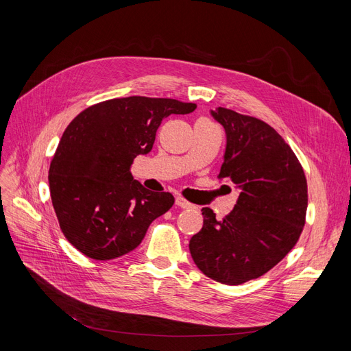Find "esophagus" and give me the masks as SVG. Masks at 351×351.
<instances>
[{
	"mask_svg": "<svg viewBox=\"0 0 351 351\" xmlns=\"http://www.w3.org/2000/svg\"><path fill=\"white\" fill-rule=\"evenodd\" d=\"M176 204L181 208H190L191 207V203L187 202V199L184 197H177L176 198Z\"/></svg>",
	"mask_w": 351,
	"mask_h": 351,
	"instance_id": "obj_1",
	"label": "esophagus"
}]
</instances>
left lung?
Wrapping results in <instances>:
<instances>
[{
	"label": "left lung",
	"instance_id": "8db88e82",
	"mask_svg": "<svg viewBox=\"0 0 351 351\" xmlns=\"http://www.w3.org/2000/svg\"><path fill=\"white\" fill-rule=\"evenodd\" d=\"M227 134L219 180L240 189L223 220L203 208V228L190 253L207 277L228 286L258 278L285 258L302 234L307 180L291 147L267 123L219 107L211 111Z\"/></svg>",
	"mask_w": 351,
	"mask_h": 351
}]
</instances>
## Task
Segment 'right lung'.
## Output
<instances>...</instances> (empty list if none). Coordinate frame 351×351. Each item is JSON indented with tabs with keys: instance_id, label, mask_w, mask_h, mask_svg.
Masks as SVG:
<instances>
[{
	"instance_id": "obj_1",
	"label": "right lung",
	"mask_w": 351,
	"mask_h": 351,
	"mask_svg": "<svg viewBox=\"0 0 351 351\" xmlns=\"http://www.w3.org/2000/svg\"><path fill=\"white\" fill-rule=\"evenodd\" d=\"M194 103L132 95L81 111L65 128L49 164V194L65 239L94 260L132 252L148 226L174 204L132 178L130 167L152 152L170 114H189Z\"/></svg>"
}]
</instances>
